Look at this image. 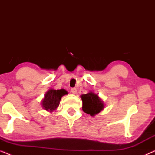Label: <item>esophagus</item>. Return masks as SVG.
Here are the masks:
<instances>
[{"mask_svg": "<svg viewBox=\"0 0 155 155\" xmlns=\"http://www.w3.org/2000/svg\"><path fill=\"white\" fill-rule=\"evenodd\" d=\"M71 92L73 93V94H76V92H77V89L75 88V87H73L71 89Z\"/></svg>", "mask_w": 155, "mask_h": 155, "instance_id": "esophagus-1", "label": "esophagus"}]
</instances>
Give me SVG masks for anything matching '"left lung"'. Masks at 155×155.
I'll return each instance as SVG.
<instances>
[{"label": "left lung", "instance_id": "8db88e82", "mask_svg": "<svg viewBox=\"0 0 155 155\" xmlns=\"http://www.w3.org/2000/svg\"><path fill=\"white\" fill-rule=\"evenodd\" d=\"M81 98L82 100V110L92 116L99 113L104 107L103 101H101L98 95L95 94L94 93L90 92L82 94Z\"/></svg>", "mask_w": 155, "mask_h": 155}]
</instances>
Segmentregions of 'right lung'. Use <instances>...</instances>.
I'll list each match as a JSON object with an SVG mask.
<instances>
[{
  "label": "right lung",
  "instance_id": "obj_1",
  "mask_svg": "<svg viewBox=\"0 0 155 155\" xmlns=\"http://www.w3.org/2000/svg\"><path fill=\"white\" fill-rule=\"evenodd\" d=\"M66 90H49L45 94L44 100L42 101V106L46 111H53L58 107L60 101L63 95L67 94Z\"/></svg>",
  "mask_w": 155,
  "mask_h": 155
}]
</instances>
